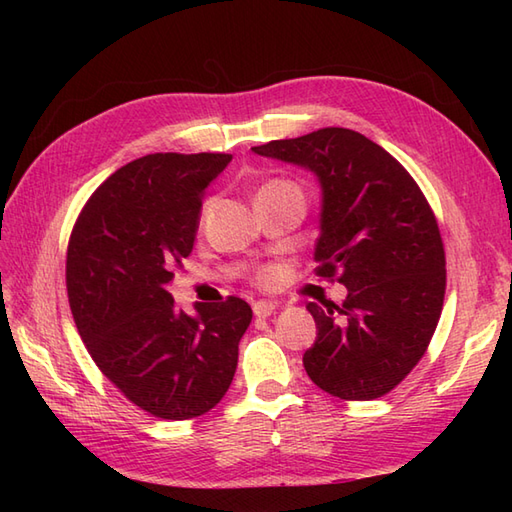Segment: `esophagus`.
<instances>
[{
  "instance_id": "esophagus-1",
  "label": "esophagus",
  "mask_w": 512,
  "mask_h": 512,
  "mask_svg": "<svg viewBox=\"0 0 512 512\" xmlns=\"http://www.w3.org/2000/svg\"><path fill=\"white\" fill-rule=\"evenodd\" d=\"M275 310H277V306H275L273 301L262 299V301H255V303H253V312H255V317H259V319L270 317V314H273Z\"/></svg>"
}]
</instances>
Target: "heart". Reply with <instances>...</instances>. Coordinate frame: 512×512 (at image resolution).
Segmentation results:
<instances>
[{
	"label": "heart",
	"mask_w": 512,
	"mask_h": 512,
	"mask_svg": "<svg viewBox=\"0 0 512 512\" xmlns=\"http://www.w3.org/2000/svg\"><path fill=\"white\" fill-rule=\"evenodd\" d=\"M270 187H295V184L292 182H288V180H273V182H268V184H264L262 189H270ZM277 270L275 268H264L262 273L257 275V279L262 281V284H266V286H270V284H275L277 281Z\"/></svg>",
	"instance_id": "heart-1"
}]
</instances>
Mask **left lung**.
I'll return each mask as SVG.
<instances>
[{
    "mask_svg": "<svg viewBox=\"0 0 512 512\" xmlns=\"http://www.w3.org/2000/svg\"><path fill=\"white\" fill-rule=\"evenodd\" d=\"M253 151L319 178L314 273L347 288L343 306H306L319 330L303 354L308 376L341 400L389 394L427 352L447 288L427 198L394 156L352 129L323 127Z\"/></svg>",
    "mask_w": 512,
    "mask_h": 512,
    "instance_id": "left-lung-1",
    "label": "left lung"
}]
</instances>
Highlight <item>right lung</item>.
Listing matches in <instances>:
<instances>
[{
    "label": "right lung",
    "mask_w": 512,
    "mask_h": 512,
    "mask_svg": "<svg viewBox=\"0 0 512 512\" xmlns=\"http://www.w3.org/2000/svg\"><path fill=\"white\" fill-rule=\"evenodd\" d=\"M231 154H149L112 173L72 228L65 286L94 363L136 407L162 420L211 411L233 383L253 319L239 297L173 303V268L191 255L202 193Z\"/></svg>",
    "instance_id": "add662e5"
}]
</instances>
